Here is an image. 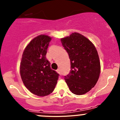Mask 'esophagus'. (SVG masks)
Masks as SVG:
<instances>
[{
	"mask_svg": "<svg viewBox=\"0 0 120 120\" xmlns=\"http://www.w3.org/2000/svg\"><path fill=\"white\" fill-rule=\"evenodd\" d=\"M57 72L58 73H59V74H60V75H61V72H60V70H59V69H58V70H57Z\"/></svg>",
	"mask_w": 120,
	"mask_h": 120,
	"instance_id": "obj_1",
	"label": "esophagus"
}]
</instances>
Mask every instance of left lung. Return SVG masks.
I'll use <instances>...</instances> for the list:
<instances>
[{"mask_svg":"<svg viewBox=\"0 0 120 120\" xmlns=\"http://www.w3.org/2000/svg\"><path fill=\"white\" fill-rule=\"evenodd\" d=\"M61 42L71 63V70L64 76L66 82L75 95L86 94L95 86L100 75V60L96 48L77 32L61 38Z\"/></svg>","mask_w":120,"mask_h":120,"instance_id":"1","label":"left lung"}]
</instances>
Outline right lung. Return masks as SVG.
<instances>
[{
  "label": "right lung",
  "instance_id": "add662e5",
  "mask_svg": "<svg viewBox=\"0 0 120 120\" xmlns=\"http://www.w3.org/2000/svg\"><path fill=\"white\" fill-rule=\"evenodd\" d=\"M51 38L41 35L26 46L20 63V74L26 88L39 96L49 95L54 90L59 74L50 67L46 59Z\"/></svg>",
  "mask_w": 120,
  "mask_h": 120
}]
</instances>
